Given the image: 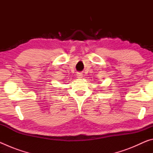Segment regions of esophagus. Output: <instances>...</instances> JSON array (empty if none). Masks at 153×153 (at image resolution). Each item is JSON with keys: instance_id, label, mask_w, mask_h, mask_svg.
Segmentation results:
<instances>
[{"instance_id": "1", "label": "esophagus", "mask_w": 153, "mask_h": 153, "mask_svg": "<svg viewBox=\"0 0 153 153\" xmlns=\"http://www.w3.org/2000/svg\"><path fill=\"white\" fill-rule=\"evenodd\" d=\"M76 76L77 78H82V77H83V74L82 73H77Z\"/></svg>"}]
</instances>
